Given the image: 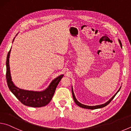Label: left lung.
Masks as SVG:
<instances>
[{
	"instance_id": "8db88e82",
	"label": "left lung",
	"mask_w": 131,
	"mask_h": 131,
	"mask_svg": "<svg viewBox=\"0 0 131 131\" xmlns=\"http://www.w3.org/2000/svg\"><path fill=\"white\" fill-rule=\"evenodd\" d=\"M119 44H120V46L121 47H122V44H121V43L120 40H119ZM121 88V87H120ZM120 88H119V90L117 91V92L116 93V94H115L113 96L112 98H111L109 101H108V102H107L104 103V104H102V105H97V106H87V105H83V104H81L79 102L77 101V100L76 98V97H75L74 96V92H73V88H72V95H73V99H74V102L76 103V104L77 105H78L79 106H80V107H81L82 108H88V109H91V110H94V109H96V108H102V107H105L106 106H107V105H108L110 103V102L112 101L113 99H114V97H115V96H116V94H117V93L118 92V91H119V90H120Z\"/></svg>"
}]
</instances>
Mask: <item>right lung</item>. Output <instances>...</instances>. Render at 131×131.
<instances>
[{
	"label": "right lung",
	"instance_id": "obj_1",
	"mask_svg": "<svg viewBox=\"0 0 131 131\" xmlns=\"http://www.w3.org/2000/svg\"><path fill=\"white\" fill-rule=\"evenodd\" d=\"M14 40V39H13V41ZM10 51L11 49L8 51L7 56L6 76L7 85L11 92L25 106L33 107H40L48 105V103L51 101L58 84L63 77V75H61L54 79L47 89L43 91H32L24 90L18 88L13 84L12 80V77H11L9 66Z\"/></svg>",
	"mask_w": 131,
	"mask_h": 131
}]
</instances>
